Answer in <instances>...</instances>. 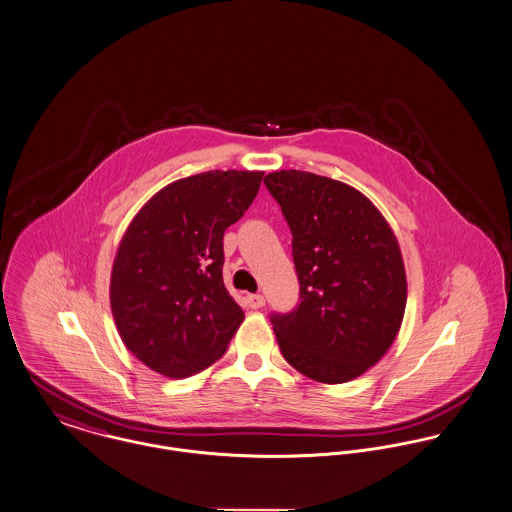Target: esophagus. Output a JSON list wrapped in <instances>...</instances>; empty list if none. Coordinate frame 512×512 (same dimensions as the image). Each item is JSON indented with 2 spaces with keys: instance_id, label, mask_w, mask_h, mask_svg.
Here are the masks:
<instances>
[{
  "instance_id": "obj_1",
  "label": "esophagus",
  "mask_w": 512,
  "mask_h": 512,
  "mask_svg": "<svg viewBox=\"0 0 512 512\" xmlns=\"http://www.w3.org/2000/svg\"><path fill=\"white\" fill-rule=\"evenodd\" d=\"M247 306L257 310V308H263L265 306V296L263 294H249L247 296Z\"/></svg>"
}]
</instances>
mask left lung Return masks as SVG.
I'll use <instances>...</instances> for the list:
<instances>
[{"label": "left lung", "instance_id": "obj_1", "mask_svg": "<svg viewBox=\"0 0 512 512\" xmlns=\"http://www.w3.org/2000/svg\"><path fill=\"white\" fill-rule=\"evenodd\" d=\"M292 233L300 302L271 314L284 359L328 385L373 367L397 338L406 275L397 237L359 190L312 172L265 176Z\"/></svg>", "mask_w": 512, "mask_h": 512}]
</instances>
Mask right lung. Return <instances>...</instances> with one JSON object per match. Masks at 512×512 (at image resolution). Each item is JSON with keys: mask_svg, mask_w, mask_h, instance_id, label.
I'll return each instance as SVG.
<instances>
[{"mask_svg": "<svg viewBox=\"0 0 512 512\" xmlns=\"http://www.w3.org/2000/svg\"><path fill=\"white\" fill-rule=\"evenodd\" d=\"M263 172L208 171L159 190L125 231L110 302L125 347L149 369L190 377L218 361L243 322L224 286V233Z\"/></svg>", "mask_w": 512, "mask_h": 512, "instance_id": "right-lung-1", "label": "right lung"}]
</instances>
